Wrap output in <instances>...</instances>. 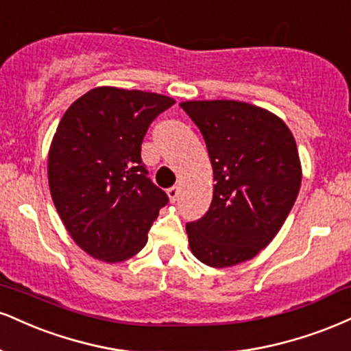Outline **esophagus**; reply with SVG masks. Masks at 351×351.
Instances as JSON below:
<instances>
[{
    "instance_id": "34e87169",
    "label": "esophagus",
    "mask_w": 351,
    "mask_h": 351,
    "mask_svg": "<svg viewBox=\"0 0 351 351\" xmlns=\"http://www.w3.org/2000/svg\"><path fill=\"white\" fill-rule=\"evenodd\" d=\"M167 194H168V199H170V202H175L176 199H178L180 188L178 186H171L170 189H167Z\"/></svg>"
}]
</instances>
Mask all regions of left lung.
Wrapping results in <instances>:
<instances>
[{
  "mask_svg": "<svg viewBox=\"0 0 351 351\" xmlns=\"http://www.w3.org/2000/svg\"><path fill=\"white\" fill-rule=\"evenodd\" d=\"M204 137L213 202L186 223L193 255L213 268L255 258L285 223L302 180L294 135L268 109L232 99L183 101Z\"/></svg>",
  "mask_w": 351,
  "mask_h": 351,
  "instance_id": "left-lung-1",
  "label": "left lung"
}]
</instances>
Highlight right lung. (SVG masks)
<instances>
[{"label": "right lung", "instance_id": "add662e5", "mask_svg": "<svg viewBox=\"0 0 351 351\" xmlns=\"http://www.w3.org/2000/svg\"><path fill=\"white\" fill-rule=\"evenodd\" d=\"M173 104L158 93L98 86L58 122L47 160L50 196L70 237L93 258L119 263L145 247L168 197L147 178L142 141Z\"/></svg>", "mask_w": 351, "mask_h": 351}]
</instances>
